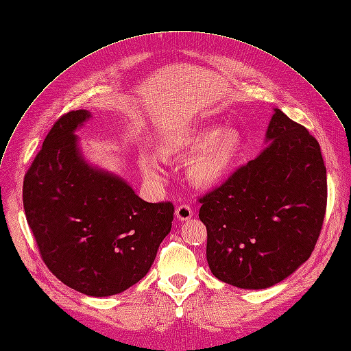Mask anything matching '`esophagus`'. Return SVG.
Wrapping results in <instances>:
<instances>
[{
  "label": "esophagus",
  "mask_w": 351,
  "mask_h": 351,
  "mask_svg": "<svg viewBox=\"0 0 351 351\" xmlns=\"http://www.w3.org/2000/svg\"><path fill=\"white\" fill-rule=\"evenodd\" d=\"M193 216V210L189 204H180L176 207V217L180 220V221H186L192 219Z\"/></svg>",
  "instance_id": "obj_1"
}]
</instances>
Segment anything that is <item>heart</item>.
<instances>
[{
	"label": "heart",
	"instance_id": "heart-1",
	"mask_svg": "<svg viewBox=\"0 0 351 351\" xmlns=\"http://www.w3.org/2000/svg\"><path fill=\"white\" fill-rule=\"evenodd\" d=\"M241 152L243 136L237 130L207 125L167 145L162 155L168 162L178 156H193L188 168L192 183L200 189H213L236 171ZM139 169L154 184H162L168 179L165 163L154 154L139 158Z\"/></svg>",
	"mask_w": 351,
	"mask_h": 351
}]
</instances>
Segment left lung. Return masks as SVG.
<instances>
[{
	"label": "left lung",
	"mask_w": 351,
	"mask_h": 351,
	"mask_svg": "<svg viewBox=\"0 0 351 351\" xmlns=\"http://www.w3.org/2000/svg\"><path fill=\"white\" fill-rule=\"evenodd\" d=\"M265 143L199 200L210 271L241 289L269 288L309 258L328 202L320 147L305 127L275 108Z\"/></svg>",
	"instance_id": "1"
}]
</instances>
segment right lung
Masks as SVG:
<instances>
[{"mask_svg":"<svg viewBox=\"0 0 351 351\" xmlns=\"http://www.w3.org/2000/svg\"><path fill=\"white\" fill-rule=\"evenodd\" d=\"M91 114L53 124L23 178V208L42 260L88 296L121 293L148 274L172 227L171 202L148 203L120 176L91 167L75 131Z\"/></svg>","mask_w":351,"mask_h":351,"instance_id":"add662e5","label":"right lung"}]
</instances>
